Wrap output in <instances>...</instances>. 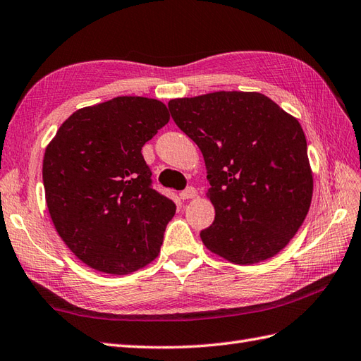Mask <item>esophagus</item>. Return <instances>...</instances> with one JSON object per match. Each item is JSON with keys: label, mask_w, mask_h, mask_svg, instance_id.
<instances>
[{"label": "esophagus", "mask_w": 361, "mask_h": 361, "mask_svg": "<svg viewBox=\"0 0 361 361\" xmlns=\"http://www.w3.org/2000/svg\"><path fill=\"white\" fill-rule=\"evenodd\" d=\"M180 195H181L183 200H192V198L197 197L198 192H197V189H195V188H188L186 190H183Z\"/></svg>", "instance_id": "esophagus-1"}]
</instances>
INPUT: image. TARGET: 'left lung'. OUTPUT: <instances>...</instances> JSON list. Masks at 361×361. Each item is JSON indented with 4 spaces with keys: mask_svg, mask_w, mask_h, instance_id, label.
Instances as JSON below:
<instances>
[{
    "mask_svg": "<svg viewBox=\"0 0 361 361\" xmlns=\"http://www.w3.org/2000/svg\"><path fill=\"white\" fill-rule=\"evenodd\" d=\"M207 168L213 224L205 248L235 264L276 255L300 230L313 197L301 123L259 92H213L168 102Z\"/></svg>",
    "mask_w": 361,
    "mask_h": 361,
    "instance_id": "obj_1",
    "label": "left lung"
}]
</instances>
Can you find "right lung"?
Listing matches in <instances>:
<instances>
[{
  "instance_id": "1",
  "label": "right lung",
  "mask_w": 361,
  "mask_h": 361,
  "mask_svg": "<svg viewBox=\"0 0 361 361\" xmlns=\"http://www.w3.org/2000/svg\"><path fill=\"white\" fill-rule=\"evenodd\" d=\"M168 122L161 101L118 97L72 113L47 145L51 221L92 269L126 275L159 255L175 204L149 186L142 147Z\"/></svg>"
}]
</instances>
